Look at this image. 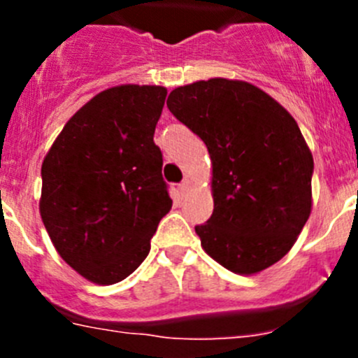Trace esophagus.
<instances>
[{
    "label": "esophagus",
    "mask_w": 358,
    "mask_h": 358,
    "mask_svg": "<svg viewBox=\"0 0 358 358\" xmlns=\"http://www.w3.org/2000/svg\"><path fill=\"white\" fill-rule=\"evenodd\" d=\"M189 186H192V181H189V179H182L181 185H179V189H181V192H186V189H189Z\"/></svg>",
    "instance_id": "esophagus-1"
}]
</instances>
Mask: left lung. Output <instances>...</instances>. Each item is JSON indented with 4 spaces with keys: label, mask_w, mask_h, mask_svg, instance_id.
Instances as JSON below:
<instances>
[{
    "label": "left lung",
    "mask_w": 358,
    "mask_h": 358,
    "mask_svg": "<svg viewBox=\"0 0 358 358\" xmlns=\"http://www.w3.org/2000/svg\"><path fill=\"white\" fill-rule=\"evenodd\" d=\"M166 106L213 164V213L195 226L204 251L236 274L281 260L312 210L314 159L296 120L256 85L227 78L177 87Z\"/></svg>",
    "instance_id": "1"
}]
</instances>
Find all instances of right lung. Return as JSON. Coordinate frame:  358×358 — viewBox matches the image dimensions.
Instances as JSON below:
<instances>
[{
	"mask_svg": "<svg viewBox=\"0 0 358 358\" xmlns=\"http://www.w3.org/2000/svg\"><path fill=\"white\" fill-rule=\"evenodd\" d=\"M159 85H118L78 109L41 169V217L62 260L98 285L140 267L172 208L154 131Z\"/></svg>",
	"mask_w": 358,
	"mask_h": 358,
	"instance_id": "add662e5",
	"label": "right lung"
}]
</instances>
